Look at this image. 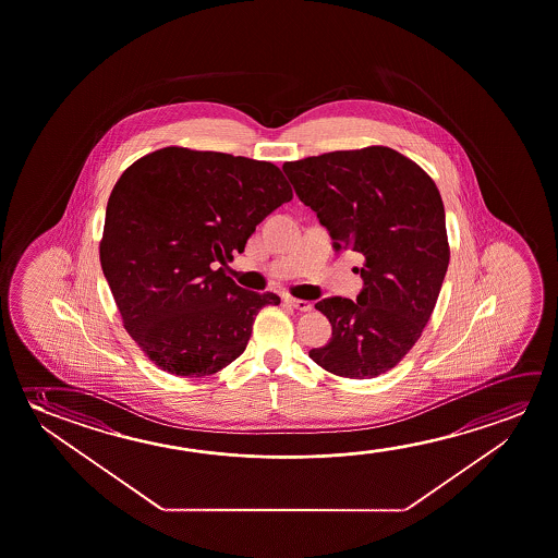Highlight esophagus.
<instances>
[{
	"mask_svg": "<svg viewBox=\"0 0 558 558\" xmlns=\"http://www.w3.org/2000/svg\"><path fill=\"white\" fill-rule=\"evenodd\" d=\"M286 303L293 307L295 311H300V313H310L313 310V305H311L310 301L305 300H295V298H286Z\"/></svg>",
	"mask_w": 558,
	"mask_h": 558,
	"instance_id": "34e87169",
	"label": "esophagus"
}]
</instances>
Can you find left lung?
I'll return each mask as SVG.
<instances>
[{
    "mask_svg": "<svg viewBox=\"0 0 558 558\" xmlns=\"http://www.w3.org/2000/svg\"><path fill=\"white\" fill-rule=\"evenodd\" d=\"M282 170L336 251L363 257L357 300L336 295L315 305L332 338L310 357L338 377H378L420 340L442 288L450 248L437 185L388 146L310 156Z\"/></svg>",
    "mask_w": 558,
    "mask_h": 558,
    "instance_id": "obj_1",
    "label": "left lung"
}]
</instances>
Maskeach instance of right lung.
Masks as SVG:
<instances>
[{
    "label": "right lung",
    "mask_w": 558,
    "mask_h": 558,
    "mask_svg": "<svg viewBox=\"0 0 558 558\" xmlns=\"http://www.w3.org/2000/svg\"><path fill=\"white\" fill-rule=\"evenodd\" d=\"M280 168L166 146L131 163L106 206L100 265L129 336L178 377L238 360L276 293L243 290L223 268L257 223L292 201Z\"/></svg>",
    "instance_id": "obj_1"
}]
</instances>
